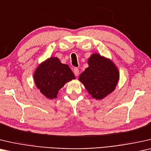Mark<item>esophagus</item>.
Masks as SVG:
<instances>
[{
  "label": "esophagus",
  "instance_id": "34e87169",
  "mask_svg": "<svg viewBox=\"0 0 151 151\" xmlns=\"http://www.w3.org/2000/svg\"><path fill=\"white\" fill-rule=\"evenodd\" d=\"M74 74H75V76H78V74H79V70H78V69L77 68H74Z\"/></svg>",
  "mask_w": 151,
  "mask_h": 151
}]
</instances>
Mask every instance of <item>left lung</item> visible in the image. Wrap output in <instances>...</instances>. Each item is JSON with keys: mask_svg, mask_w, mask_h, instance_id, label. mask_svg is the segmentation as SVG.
Returning a JSON list of instances; mask_svg holds the SVG:
<instances>
[{"mask_svg": "<svg viewBox=\"0 0 151 151\" xmlns=\"http://www.w3.org/2000/svg\"><path fill=\"white\" fill-rule=\"evenodd\" d=\"M88 67L81 74L78 80L83 84L93 99L102 100L115 90L120 73L112 60L93 53L88 59Z\"/></svg>", "mask_w": 151, "mask_h": 151, "instance_id": "1", "label": "left lung"}]
</instances>
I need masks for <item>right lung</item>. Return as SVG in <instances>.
<instances>
[{"mask_svg":"<svg viewBox=\"0 0 151 151\" xmlns=\"http://www.w3.org/2000/svg\"><path fill=\"white\" fill-rule=\"evenodd\" d=\"M75 79L68 65L63 64L56 57H51L40 63L33 73L35 86L48 99H56L59 90L67 82Z\"/></svg>","mask_w":151,"mask_h":151,"instance_id":"1","label":"right lung"}]
</instances>
